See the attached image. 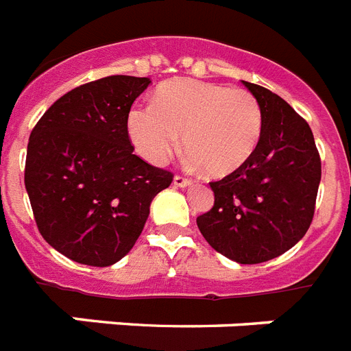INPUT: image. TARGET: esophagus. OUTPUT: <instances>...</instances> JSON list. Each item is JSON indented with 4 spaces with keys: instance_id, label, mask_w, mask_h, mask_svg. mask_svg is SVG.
I'll use <instances>...</instances> for the list:
<instances>
[{
    "instance_id": "34e87169",
    "label": "esophagus",
    "mask_w": 351,
    "mask_h": 351,
    "mask_svg": "<svg viewBox=\"0 0 351 351\" xmlns=\"http://www.w3.org/2000/svg\"><path fill=\"white\" fill-rule=\"evenodd\" d=\"M190 184H192V179L183 178V176H173V186L184 189V186H190Z\"/></svg>"
}]
</instances>
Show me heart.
I'll list each match as a JSON object with an SVG mask.
<instances>
[{"label": "heart", "instance_id": "heart-1", "mask_svg": "<svg viewBox=\"0 0 351 351\" xmlns=\"http://www.w3.org/2000/svg\"><path fill=\"white\" fill-rule=\"evenodd\" d=\"M127 132L143 159L162 165L179 147L210 176H226L250 158L263 132L257 97L246 88L176 80L162 85L152 103L128 110Z\"/></svg>", "mask_w": 351, "mask_h": 351}]
</instances>
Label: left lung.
Instances as JSON below:
<instances>
[{
	"label": "left lung",
	"instance_id": "8db88e82",
	"mask_svg": "<svg viewBox=\"0 0 351 351\" xmlns=\"http://www.w3.org/2000/svg\"><path fill=\"white\" fill-rule=\"evenodd\" d=\"M243 85L261 105V139L237 170L210 183L214 206L197 226L215 252L257 265L290 250L310 228L321 158L312 128L287 101L265 86Z\"/></svg>",
	"mask_w": 351,
	"mask_h": 351
}]
</instances>
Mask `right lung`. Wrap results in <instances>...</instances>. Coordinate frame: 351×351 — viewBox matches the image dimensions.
<instances>
[{"label": "right lung", "instance_id": "right-lung-1", "mask_svg": "<svg viewBox=\"0 0 351 351\" xmlns=\"http://www.w3.org/2000/svg\"><path fill=\"white\" fill-rule=\"evenodd\" d=\"M148 77L108 75L66 92L30 134L25 162L39 234L64 257L88 266L123 259L141 235L150 203L172 172L134 154L132 103Z\"/></svg>", "mask_w": 351, "mask_h": 351}]
</instances>
